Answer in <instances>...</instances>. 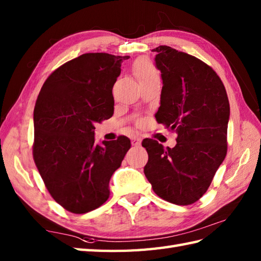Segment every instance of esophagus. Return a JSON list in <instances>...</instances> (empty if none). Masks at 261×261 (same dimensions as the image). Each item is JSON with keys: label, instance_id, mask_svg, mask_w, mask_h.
Masks as SVG:
<instances>
[{"label": "esophagus", "instance_id": "34e87169", "mask_svg": "<svg viewBox=\"0 0 261 261\" xmlns=\"http://www.w3.org/2000/svg\"><path fill=\"white\" fill-rule=\"evenodd\" d=\"M131 143H132V146H140L141 139H140V138H138V137H132L131 138Z\"/></svg>", "mask_w": 261, "mask_h": 261}]
</instances>
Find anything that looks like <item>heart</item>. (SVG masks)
Listing matches in <instances>:
<instances>
[{"label":"heart","mask_w":261,"mask_h":261,"mask_svg":"<svg viewBox=\"0 0 261 261\" xmlns=\"http://www.w3.org/2000/svg\"><path fill=\"white\" fill-rule=\"evenodd\" d=\"M134 70L139 83L159 77V71L156 68V66L148 58H141L137 60L134 66Z\"/></svg>","instance_id":"obj_1"}]
</instances>
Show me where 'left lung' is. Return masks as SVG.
Here are the masks:
<instances>
[{"mask_svg": "<svg viewBox=\"0 0 261 261\" xmlns=\"http://www.w3.org/2000/svg\"><path fill=\"white\" fill-rule=\"evenodd\" d=\"M163 90L157 122L176 132V146L165 149L143 139L145 175L159 197L177 205L195 203L207 191L228 151L230 104L215 70L201 59L168 46L156 49Z\"/></svg>", "mask_w": 261, "mask_h": 261, "instance_id": "left-lung-1", "label": "left lung"}]
</instances>
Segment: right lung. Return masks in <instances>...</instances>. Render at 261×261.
<instances>
[{
  "instance_id": "right-lung-1",
  "label": "right lung",
  "mask_w": 261,
  "mask_h": 261,
  "mask_svg": "<svg viewBox=\"0 0 261 261\" xmlns=\"http://www.w3.org/2000/svg\"><path fill=\"white\" fill-rule=\"evenodd\" d=\"M130 56L84 54L48 76L33 110V160L51 197L84 214L108 201L110 179L131 147L120 136L94 140L96 123L113 115L112 88Z\"/></svg>"
}]
</instances>
